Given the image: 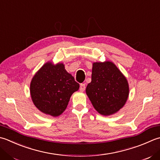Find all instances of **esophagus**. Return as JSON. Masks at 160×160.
Listing matches in <instances>:
<instances>
[{
	"label": "esophagus",
	"mask_w": 160,
	"mask_h": 160,
	"mask_svg": "<svg viewBox=\"0 0 160 160\" xmlns=\"http://www.w3.org/2000/svg\"><path fill=\"white\" fill-rule=\"evenodd\" d=\"M85 88H86V87H85V84H80V91L81 92H83L84 90H85Z\"/></svg>",
	"instance_id": "esophagus-1"
}]
</instances>
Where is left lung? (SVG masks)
<instances>
[{
	"instance_id": "8db88e82",
	"label": "left lung",
	"mask_w": 160,
	"mask_h": 160,
	"mask_svg": "<svg viewBox=\"0 0 160 160\" xmlns=\"http://www.w3.org/2000/svg\"><path fill=\"white\" fill-rule=\"evenodd\" d=\"M86 93L96 110L103 116L117 113L129 96L127 78L113 62H96L92 64V82Z\"/></svg>"
}]
</instances>
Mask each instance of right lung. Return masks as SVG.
<instances>
[{"mask_svg": "<svg viewBox=\"0 0 160 160\" xmlns=\"http://www.w3.org/2000/svg\"><path fill=\"white\" fill-rule=\"evenodd\" d=\"M79 87L63 63L55 64L49 61L34 74L30 92L34 105L40 112L56 117L67 109L71 95Z\"/></svg>", "mask_w": 160, "mask_h": 160, "instance_id": "obj_1", "label": "right lung"}]
</instances>
